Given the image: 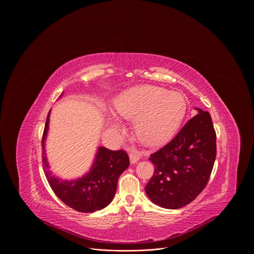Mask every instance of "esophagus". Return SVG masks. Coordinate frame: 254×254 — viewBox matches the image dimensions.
<instances>
[{
  "instance_id": "34e87169",
  "label": "esophagus",
  "mask_w": 254,
  "mask_h": 254,
  "mask_svg": "<svg viewBox=\"0 0 254 254\" xmlns=\"http://www.w3.org/2000/svg\"><path fill=\"white\" fill-rule=\"evenodd\" d=\"M140 158V153L137 149L135 148H131L130 149V152H129V160H130V163L131 164H134L136 163Z\"/></svg>"
}]
</instances>
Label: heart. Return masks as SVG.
<instances>
[{
	"label": "heart",
	"instance_id": "b5f03b06",
	"mask_svg": "<svg viewBox=\"0 0 254 254\" xmlns=\"http://www.w3.org/2000/svg\"><path fill=\"white\" fill-rule=\"evenodd\" d=\"M116 113L133 120L136 136L154 143L168 138L182 122L186 113V100L179 92L159 86L143 85L121 93L114 102ZM117 127V124H113Z\"/></svg>",
	"mask_w": 254,
	"mask_h": 254
}]
</instances>
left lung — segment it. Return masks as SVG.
I'll return each mask as SVG.
<instances>
[{
    "label": "left lung",
    "mask_w": 254,
    "mask_h": 254,
    "mask_svg": "<svg viewBox=\"0 0 254 254\" xmlns=\"http://www.w3.org/2000/svg\"><path fill=\"white\" fill-rule=\"evenodd\" d=\"M199 112L166 146L151 155L155 172L146 193L153 203L179 209L206 187L216 158V132L208 112Z\"/></svg>",
    "instance_id": "8db88e82"
}]
</instances>
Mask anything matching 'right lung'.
Listing matches in <instances>:
<instances>
[{
  "mask_svg": "<svg viewBox=\"0 0 254 254\" xmlns=\"http://www.w3.org/2000/svg\"><path fill=\"white\" fill-rule=\"evenodd\" d=\"M49 116L50 112L47 116L42 136V162L51 189L64 204L78 212L91 213L103 209L113 201L119 178L129 166L127 154L124 150L112 151L99 147L90 171L82 178L72 181L56 178L50 172L45 156Z\"/></svg>",
  "mask_w": 254,
  "mask_h": 254,
  "instance_id": "add662e5",
  "label": "right lung"
}]
</instances>
